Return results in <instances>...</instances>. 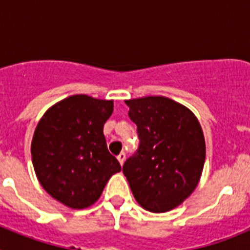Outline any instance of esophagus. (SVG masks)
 Wrapping results in <instances>:
<instances>
[{
    "instance_id": "1",
    "label": "esophagus",
    "mask_w": 250,
    "mask_h": 250,
    "mask_svg": "<svg viewBox=\"0 0 250 250\" xmlns=\"http://www.w3.org/2000/svg\"><path fill=\"white\" fill-rule=\"evenodd\" d=\"M125 159H126V155H125V152H121V154H119L118 160H119V163H120V165L124 164V161H125Z\"/></svg>"
}]
</instances>
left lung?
Here are the masks:
<instances>
[{
	"instance_id": "left-lung-1",
	"label": "left lung",
	"mask_w": 250,
	"mask_h": 250,
	"mask_svg": "<svg viewBox=\"0 0 250 250\" xmlns=\"http://www.w3.org/2000/svg\"><path fill=\"white\" fill-rule=\"evenodd\" d=\"M136 124L139 149L123 167L134 198L145 210L165 213L195 190L205 161V140L195 115L165 96L125 100Z\"/></svg>"
}]
</instances>
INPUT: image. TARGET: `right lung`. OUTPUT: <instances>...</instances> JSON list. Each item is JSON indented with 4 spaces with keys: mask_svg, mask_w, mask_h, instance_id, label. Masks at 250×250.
I'll list each match as a JSON object with an SVG mask.
<instances>
[{
    "mask_svg": "<svg viewBox=\"0 0 250 250\" xmlns=\"http://www.w3.org/2000/svg\"><path fill=\"white\" fill-rule=\"evenodd\" d=\"M114 101L72 95L52 105L35 129L31 155L40 184L57 202L85 209L121 170L107 150L104 124Z\"/></svg>",
    "mask_w": 250,
    "mask_h": 250,
    "instance_id": "obj_1",
    "label": "right lung"
}]
</instances>
